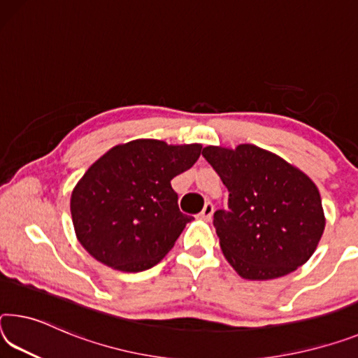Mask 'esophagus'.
<instances>
[{"label":"esophagus","instance_id":"obj_1","mask_svg":"<svg viewBox=\"0 0 358 358\" xmlns=\"http://www.w3.org/2000/svg\"><path fill=\"white\" fill-rule=\"evenodd\" d=\"M213 212H215V206H213V202H206V206H203V208H202V212H201V215L199 217L201 218H203V220H210L213 217Z\"/></svg>","mask_w":358,"mask_h":358}]
</instances>
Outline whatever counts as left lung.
Here are the masks:
<instances>
[{"label": "left lung", "instance_id": "obj_1", "mask_svg": "<svg viewBox=\"0 0 358 358\" xmlns=\"http://www.w3.org/2000/svg\"><path fill=\"white\" fill-rule=\"evenodd\" d=\"M202 156L229 191L213 226L221 252L248 280H269L303 266L325 229L320 192L308 175L255 145L207 146Z\"/></svg>", "mask_w": 358, "mask_h": 358}]
</instances>
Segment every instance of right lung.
<instances>
[{"instance_id": "1", "label": "right lung", "mask_w": 358, "mask_h": 358, "mask_svg": "<svg viewBox=\"0 0 358 358\" xmlns=\"http://www.w3.org/2000/svg\"><path fill=\"white\" fill-rule=\"evenodd\" d=\"M201 145L161 140L117 145L87 169L71 194L76 237L110 268L140 272L157 264L189 223L172 181L194 166Z\"/></svg>"}]
</instances>
